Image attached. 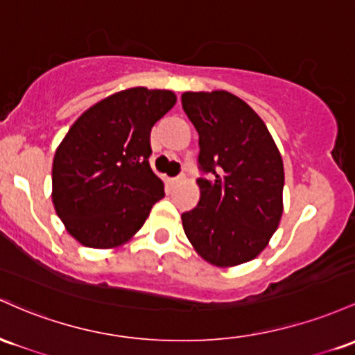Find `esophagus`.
Masks as SVG:
<instances>
[{"instance_id":"esophagus-1","label":"esophagus","mask_w":355,"mask_h":355,"mask_svg":"<svg viewBox=\"0 0 355 355\" xmlns=\"http://www.w3.org/2000/svg\"><path fill=\"white\" fill-rule=\"evenodd\" d=\"M181 179H182V176H181V174H179V176H176V178L171 179V182H173V184H176V182L181 181Z\"/></svg>"}]
</instances>
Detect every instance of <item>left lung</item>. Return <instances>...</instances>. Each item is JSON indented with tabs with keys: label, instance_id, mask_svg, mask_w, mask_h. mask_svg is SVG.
Returning a JSON list of instances; mask_svg holds the SVG:
<instances>
[{
	"label": "left lung",
	"instance_id": "1",
	"mask_svg": "<svg viewBox=\"0 0 355 355\" xmlns=\"http://www.w3.org/2000/svg\"><path fill=\"white\" fill-rule=\"evenodd\" d=\"M182 110L199 135L196 208L181 214L196 252L216 266L253 260L284 213V162L257 112L225 90L186 92Z\"/></svg>",
	"mask_w": 355,
	"mask_h": 355
}]
</instances>
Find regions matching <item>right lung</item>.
Listing matches in <instances>:
<instances>
[{
    "mask_svg": "<svg viewBox=\"0 0 355 355\" xmlns=\"http://www.w3.org/2000/svg\"><path fill=\"white\" fill-rule=\"evenodd\" d=\"M174 103L173 92L135 87L95 103L70 127L55 153L51 198L82 245L112 248L127 241L164 198L149 164V135Z\"/></svg>",
    "mask_w": 355,
    "mask_h": 355,
    "instance_id": "1",
    "label": "right lung"
}]
</instances>
